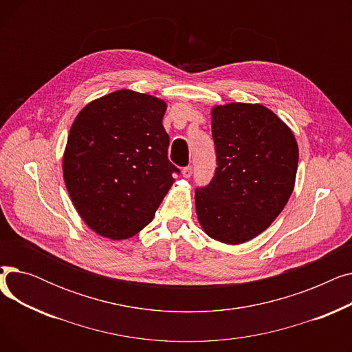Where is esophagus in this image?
Returning a JSON list of instances; mask_svg holds the SVG:
<instances>
[{
	"instance_id": "obj_1",
	"label": "esophagus",
	"mask_w": 352,
	"mask_h": 352,
	"mask_svg": "<svg viewBox=\"0 0 352 352\" xmlns=\"http://www.w3.org/2000/svg\"><path fill=\"white\" fill-rule=\"evenodd\" d=\"M182 175L186 178H190L192 175V166L188 165V166H186V168H182Z\"/></svg>"
}]
</instances>
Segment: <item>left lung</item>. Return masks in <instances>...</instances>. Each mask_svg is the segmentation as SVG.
Returning <instances> with one entry per match:
<instances>
[{"mask_svg": "<svg viewBox=\"0 0 352 352\" xmlns=\"http://www.w3.org/2000/svg\"><path fill=\"white\" fill-rule=\"evenodd\" d=\"M217 168L195 190L199 224L219 243L236 245L265 231L292 194L298 145L291 129L261 104L214 107Z\"/></svg>", "mask_w": 352, "mask_h": 352, "instance_id": "8db88e82", "label": "left lung"}]
</instances>
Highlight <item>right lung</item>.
I'll return each instance as SVG.
<instances>
[{"label": "right lung", "mask_w": 352, "mask_h": 352, "mask_svg": "<svg viewBox=\"0 0 352 352\" xmlns=\"http://www.w3.org/2000/svg\"><path fill=\"white\" fill-rule=\"evenodd\" d=\"M166 104L131 89L85 105L74 120L63 160L65 187L84 223L111 239H125L151 223L173 174Z\"/></svg>", "instance_id": "right-lung-1"}]
</instances>
